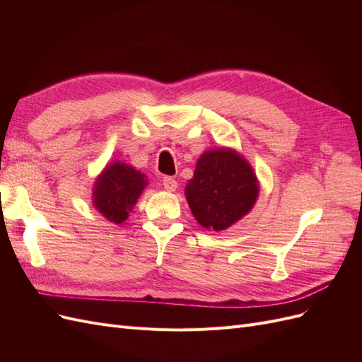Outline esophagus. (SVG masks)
I'll use <instances>...</instances> for the list:
<instances>
[{"mask_svg":"<svg viewBox=\"0 0 362 362\" xmlns=\"http://www.w3.org/2000/svg\"><path fill=\"white\" fill-rule=\"evenodd\" d=\"M163 185L168 192H175L178 187V182H177V180L172 178V177H164L163 178Z\"/></svg>","mask_w":362,"mask_h":362,"instance_id":"1","label":"esophagus"}]
</instances>
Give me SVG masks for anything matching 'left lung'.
I'll return each instance as SVG.
<instances>
[{
  "label": "left lung",
  "instance_id": "1",
  "mask_svg": "<svg viewBox=\"0 0 362 362\" xmlns=\"http://www.w3.org/2000/svg\"><path fill=\"white\" fill-rule=\"evenodd\" d=\"M258 193L254 169L229 148L205 151L185 185L190 210L208 231H223L240 221L255 205Z\"/></svg>",
  "mask_w": 362,
  "mask_h": 362
}]
</instances>
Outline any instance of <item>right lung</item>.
Wrapping results in <instances>:
<instances>
[{
	"instance_id": "1",
	"label": "right lung",
	"mask_w": 362,
	"mask_h": 362,
	"mask_svg": "<svg viewBox=\"0 0 362 362\" xmlns=\"http://www.w3.org/2000/svg\"><path fill=\"white\" fill-rule=\"evenodd\" d=\"M146 185L145 173L129 164L113 161L107 164L93 184V205L107 221L124 223Z\"/></svg>"
}]
</instances>
